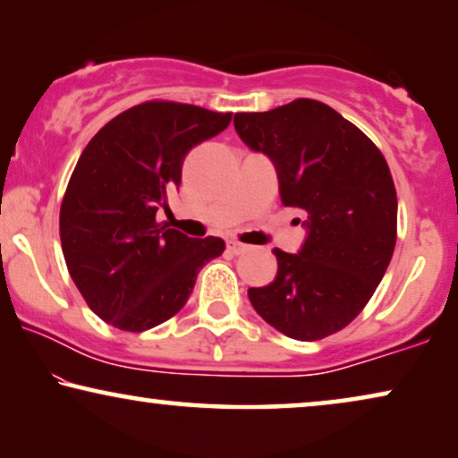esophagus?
Listing matches in <instances>:
<instances>
[{"mask_svg":"<svg viewBox=\"0 0 458 458\" xmlns=\"http://www.w3.org/2000/svg\"><path fill=\"white\" fill-rule=\"evenodd\" d=\"M227 248L231 250L233 254H243L248 250V246H243V243H240L237 240H229L227 242Z\"/></svg>","mask_w":458,"mask_h":458,"instance_id":"1","label":"esophagus"}]
</instances>
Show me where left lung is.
Instances as JSON below:
<instances>
[{
	"instance_id": "obj_1",
	"label": "left lung",
	"mask_w": 458,
	"mask_h": 458,
	"mask_svg": "<svg viewBox=\"0 0 458 458\" xmlns=\"http://www.w3.org/2000/svg\"><path fill=\"white\" fill-rule=\"evenodd\" d=\"M233 124L273 162L284 206L306 215L302 248L273 250L277 275L250 287V302L287 337L323 340L365 309L392 260L398 199L390 168L359 127L317 99L242 112Z\"/></svg>"
}]
</instances>
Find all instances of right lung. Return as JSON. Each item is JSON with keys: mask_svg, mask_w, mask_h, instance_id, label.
<instances>
[{"mask_svg": "<svg viewBox=\"0 0 458 458\" xmlns=\"http://www.w3.org/2000/svg\"><path fill=\"white\" fill-rule=\"evenodd\" d=\"M231 112L148 102L87 143L60 208L68 273L89 309L123 331H146L183 309L221 237H187L156 223L198 143L229 127Z\"/></svg>", "mask_w": 458, "mask_h": 458, "instance_id": "right-lung-1", "label": "right lung"}]
</instances>
